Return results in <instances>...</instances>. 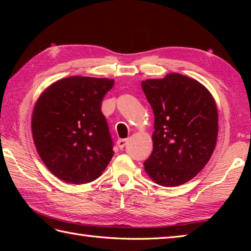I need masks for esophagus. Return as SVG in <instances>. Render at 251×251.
I'll return each mask as SVG.
<instances>
[{
	"label": "esophagus",
	"mask_w": 251,
	"mask_h": 251,
	"mask_svg": "<svg viewBox=\"0 0 251 251\" xmlns=\"http://www.w3.org/2000/svg\"><path fill=\"white\" fill-rule=\"evenodd\" d=\"M127 142H128V139H120L117 140V146H119L120 149H123L127 145Z\"/></svg>",
	"instance_id": "obj_1"
}]
</instances>
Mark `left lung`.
<instances>
[{"label":"left lung","instance_id":"left-lung-1","mask_svg":"<svg viewBox=\"0 0 251 251\" xmlns=\"http://www.w3.org/2000/svg\"><path fill=\"white\" fill-rule=\"evenodd\" d=\"M154 113L153 151L145 170L154 182L177 186L209 161L218 138V110L209 90L179 73L142 81Z\"/></svg>","mask_w":251,"mask_h":251}]
</instances>
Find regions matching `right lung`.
I'll use <instances>...</instances> for the list:
<instances>
[{"label": "right lung", "mask_w": 251, "mask_h": 251, "mask_svg": "<svg viewBox=\"0 0 251 251\" xmlns=\"http://www.w3.org/2000/svg\"><path fill=\"white\" fill-rule=\"evenodd\" d=\"M114 79L69 76L50 85L36 100L31 120L42 161L72 184L97 179L113 156L108 123L101 112Z\"/></svg>", "instance_id": "right-lung-1"}]
</instances>
